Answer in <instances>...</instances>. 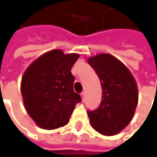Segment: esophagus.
<instances>
[{
	"label": "esophagus",
	"mask_w": 157,
	"mask_h": 157,
	"mask_svg": "<svg viewBox=\"0 0 157 157\" xmlns=\"http://www.w3.org/2000/svg\"><path fill=\"white\" fill-rule=\"evenodd\" d=\"M81 97H82V100L85 101V99H86V93H85V92H82V93H81Z\"/></svg>",
	"instance_id": "obj_1"
}]
</instances>
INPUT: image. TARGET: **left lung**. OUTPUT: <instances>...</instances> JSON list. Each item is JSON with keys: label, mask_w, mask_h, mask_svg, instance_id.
Wrapping results in <instances>:
<instances>
[{"label": "left lung", "mask_w": 157, "mask_h": 157, "mask_svg": "<svg viewBox=\"0 0 157 157\" xmlns=\"http://www.w3.org/2000/svg\"><path fill=\"white\" fill-rule=\"evenodd\" d=\"M87 62L99 77L103 89L99 107L87 112L91 126L102 135H116L134 116L139 100L136 80L129 69L109 53L96 54Z\"/></svg>", "instance_id": "obj_1"}]
</instances>
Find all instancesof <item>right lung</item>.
<instances>
[{"instance_id":"1","label":"right lung","mask_w":157,"mask_h":157,"mask_svg":"<svg viewBox=\"0 0 157 157\" xmlns=\"http://www.w3.org/2000/svg\"><path fill=\"white\" fill-rule=\"evenodd\" d=\"M78 53L60 49L44 53L32 62L21 79V95L25 108L36 124L44 129L65 126L73 110L81 101L74 92L71 68Z\"/></svg>"}]
</instances>
